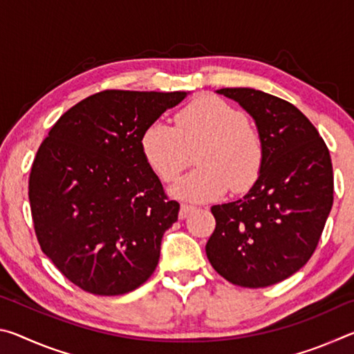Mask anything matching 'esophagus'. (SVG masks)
<instances>
[{"label": "esophagus", "mask_w": 354, "mask_h": 354, "mask_svg": "<svg viewBox=\"0 0 354 354\" xmlns=\"http://www.w3.org/2000/svg\"><path fill=\"white\" fill-rule=\"evenodd\" d=\"M195 209L196 207L192 206V205H181V209H179V218H181V220L185 218L190 212H194Z\"/></svg>", "instance_id": "obj_1"}]
</instances>
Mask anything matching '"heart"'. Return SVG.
<instances>
[{
	"mask_svg": "<svg viewBox=\"0 0 354 354\" xmlns=\"http://www.w3.org/2000/svg\"><path fill=\"white\" fill-rule=\"evenodd\" d=\"M176 127L154 122L142 134L143 158L164 183L176 181L189 164V153L200 149L190 173L171 187L187 201H212L231 189L247 190L262 165L259 134L247 117L218 98L196 100L175 118Z\"/></svg>",
	"mask_w": 354,
	"mask_h": 354,
	"instance_id": "b5f03b06",
	"label": "heart"
}]
</instances>
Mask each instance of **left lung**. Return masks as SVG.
<instances>
[{"mask_svg":"<svg viewBox=\"0 0 354 354\" xmlns=\"http://www.w3.org/2000/svg\"><path fill=\"white\" fill-rule=\"evenodd\" d=\"M254 120L262 165L241 200L215 205L206 254L242 287H267L309 261L333 207V164L314 124L295 106L248 87L220 88Z\"/></svg>","mask_w":354,"mask_h":354,"instance_id":"8db88e82","label":"left lung"}]
</instances>
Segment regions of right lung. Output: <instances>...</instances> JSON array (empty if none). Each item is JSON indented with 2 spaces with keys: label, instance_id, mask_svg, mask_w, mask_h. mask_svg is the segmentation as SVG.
Wrapping results in <instances>:
<instances>
[{
  "label": "right lung",
  "instance_id": "right-lung-1",
  "mask_svg": "<svg viewBox=\"0 0 354 354\" xmlns=\"http://www.w3.org/2000/svg\"><path fill=\"white\" fill-rule=\"evenodd\" d=\"M189 93H95L65 112L41 142L29 176L35 234L82 290L123 295L156 270L179 205L167 200L140 140Z\"/></svg>",
  "mask_w": 354,
  "mask_h": 354
}]
</instances>
